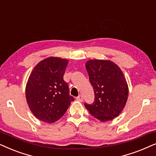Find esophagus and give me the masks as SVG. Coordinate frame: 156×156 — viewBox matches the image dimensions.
<instances>
[{
  "instance_id": "obj_1",
  "label": "esophagus",
  "mask_w": 156,
  "mask_h": 156,
  "mask_svg": "<svg viewBox=\"0 0 156 156\" xmlns=\"http://www.w3.org/2000/svg\"><path fill=\"white\" fill-rule=\"evenodd\" d=\"M76 100H77V101H81V102H82V101H83V95H79L78 97L76 98Z\"/></svg>"
}]
</instances>
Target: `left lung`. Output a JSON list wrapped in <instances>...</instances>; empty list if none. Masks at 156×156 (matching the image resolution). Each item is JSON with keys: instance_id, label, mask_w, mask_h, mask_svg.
<instances>
[{"instance_id": "obj_1", "label": "left lung", "mask_w": 156, "mask_h": 156, "mask_svg": "<svg viewBox=\"0 0 156 156\" xmlns=\"http://www.w3.org/2000/svg\"><path fill=\"white\" fill-rule=\"evenodd\" d=\"M86 68L95 100L92 104L85 103V107L100 121L114 119L123 111L128 96L123 72L113 62L105 60H90L86 62Z\"/></svg>"}]
</instances>
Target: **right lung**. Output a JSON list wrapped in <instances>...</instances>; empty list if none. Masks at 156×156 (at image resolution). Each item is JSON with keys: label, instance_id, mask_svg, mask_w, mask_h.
Listing matches in <instances>:
<instances>
[{"label": "right lung", "instance_id": "1", "mask_svg": "<svg viewBox=\"0 0 156 156\" xmlns=\"http://www.w3.org/2000/svg\"><path fill=\"white\" fill-rule=\"evenodd\" d=\"M68 61L50 57L37 64L26 88L27 103L37 118L52 123L59 120L74 101L63 80Z\"/></svg>", "mask_w": 156, "mask_h": 156}]
</instances>
